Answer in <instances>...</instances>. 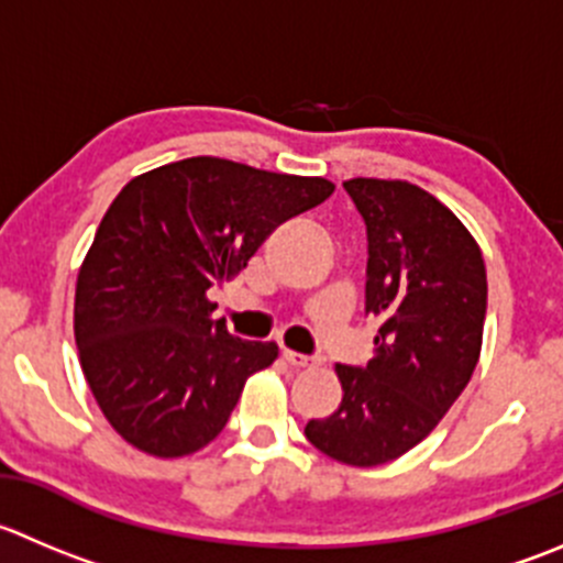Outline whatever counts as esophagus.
I'll return each instance as SVG.
<instances>
[{"instance_id":"1","label":"esophagus","mask_w":563,"mask_h":563,"mask_svg":"<svg viewBox=\"0 0 563 563\" xmlns=\"http://www.w3.org/2000/svg\"><path fill=\"white\" fill-rule=\"evenodd\" d=\"M283 360H286L288 365H294V368H310V365L316 363L313 357H308V354H299V352H291V349H283Z\"/></svg>"}]
</instances>
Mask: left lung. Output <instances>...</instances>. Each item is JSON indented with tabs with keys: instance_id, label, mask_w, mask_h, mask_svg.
<instances>
[{
	"instance_id": "obj_1",
	"label": "left lung",
	"mask_w": 563,
	"mask_h": 563,
	"mask_svg": "<svg viewBox=\"0 0 563 563\" xmlns=\"http://www.w3.org/2000/svg\"><path fill=\"white\" fill-rule=\"evenodd\" d=\"M368 236L365 313L382 321L368 365H335L341 407L305 438L332 460L374 467L429 438L482 354L487 269L476 239L407 181L343 184Z\"/></svg>"
}]
</instances>
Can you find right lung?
Masks as SVG:
<instances>
[{
  "label": "right lung",
  "mask_w": 563,
  "mask_h": 563,
  "mask_svg": "<svg viewBox=\"0 0 563 563\" xmlns=\"http://www.w3.org/2000/svg\"><path fill=\"white\" fill-rule=\"evenodd\" d=\"M335 192L324 178L192 156L131 178L98 225L76 280L81 371L114 432L151 456H187L225 429L275 343L211 319L209 288L264 239Z\"/></svg>",
  "instance_id": "obj_1"
}]
</instances>
